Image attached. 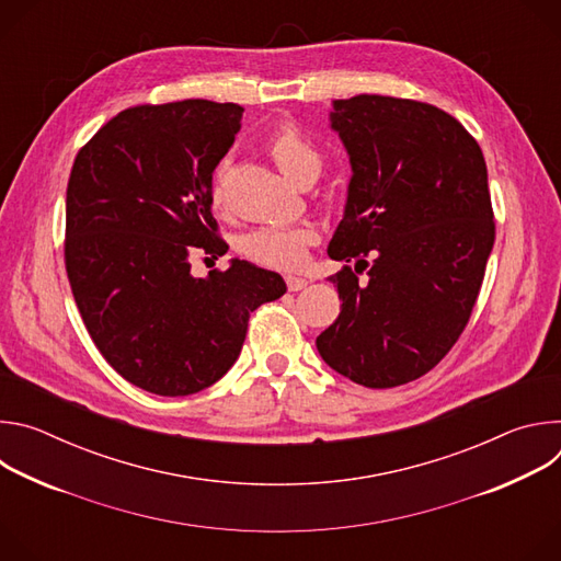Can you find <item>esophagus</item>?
Returning a JSON list of instances; mask_svg holds the SVG:
<instances>
[{"instance_id":"1","label":"esophagus","mask_w":561,"mask_h":561,"mask_svg":"<svg viewBox=\"0 0 561 561\" xmlns=\"http://www.w3.org/2000/svg\"><path fill=\"white\" fill-rule=\"evenodd\" d=\"M286 286H288L290 293H297V290H301V288L308 286V279H306V277H299V275H288V277H286Z\"/></svg>"}]
</instances>
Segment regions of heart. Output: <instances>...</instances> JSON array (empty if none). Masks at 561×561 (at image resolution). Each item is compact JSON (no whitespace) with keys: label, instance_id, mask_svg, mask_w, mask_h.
I'll list each match as a JSON object with an SVG mask.
<instances>
[{"label":"heart","instance_id":"b5f03b06","mask_svg":"<svg viewBox=\"0 0 561 561\" xmlns=\"http://www.w3.org/2000/svg\"><path fill=\"white\" fill-rule=\"evenodd\" d=\"M266 150L277 169L297 184H310L322 171V152L314 141L293 122H282L266 137ZM228 173V159L217 167L210 186L213 206L224 202V180ZM317 230L310 224L297 226H257L239 237V251L253 262L273 268H297L306 260L308 247L317 242Z\"/></svg>","mask_w":561,"mask_h":561}]
</instances>
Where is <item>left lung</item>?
<instances>
[{
	"mask_svg": "<svg viewBox=\"0 0 561 561\" xmlns=\"http://www.w3.org/2000/svg\"><path fill=\"white\" fill-rule=\"evenodd\" d=\"M331 126L353 169L329 244L346 266L329 277L342 312L314 344L355 383L402 386L455 346L482 288L495 244L486 162L474 137L426 102L335 100Z\"/></svg>",
	"mask_w": 561,
	"mask_h": 561,
	"instance_id": "8db88e82",
	"label": "left lung"
}]
</instances>
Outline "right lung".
I'll return each mask as SVG.
<instances>
[{
	"instance_id": "add662e5",
	"label": "right lung",
	"mask_w": 561,
	"mask_h": 561,
	"mask_svg": "<svg viewBox=\"0 0 561 561\" xmlns=\"http://www.w3.org/2000/svg\"><path fill=\"white\" fill-rule=\"evenodd\" d=\"M242 113L208 100L133 106L75 157L64 239L75 304L104 359L154 394H193L224 377L251 312L286 293L282 275L247 260L191 273V255L228 251L210 186Z\"/></svg>"
}]
</instances>
